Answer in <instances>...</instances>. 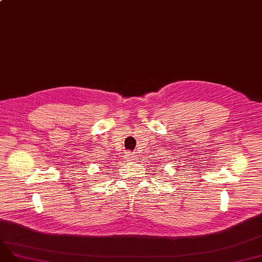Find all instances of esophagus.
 <instances>
[{"instance_id":"1","label":"esophagus","mask_w":262,"mask_h":262,"mask_svg":"<svg viewBox=\"0 0 262 262\" xmlns=\"http://www.w3.org/2000/svg\"><path fill=\"white\" fill-rule=\"evenodd\" d=\"M125 158L127 159V161H133V160H136V159H135V156H133V153H132V152H126V153H125Z\"/></svg>"}]
</instances>
